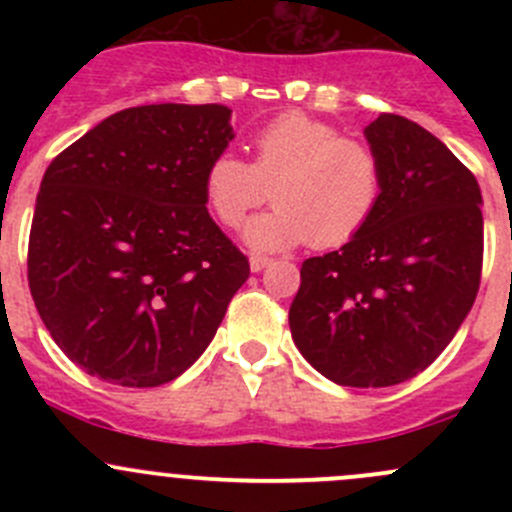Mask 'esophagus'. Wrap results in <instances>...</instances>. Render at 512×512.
I'll return each instance as SVG.
<instances>
[{
  "label": "esophagus",
  "instance_id": "1",
  "mask_svg": "<svg viewBox=\"0 0 512 512\" xmlns=\"http://www.w3.org/2000/svg\"><path fill=\"white\" fill-rule=\"evenodd\" d=\"M270 257H262V255H252L250 257V270L252 272H262L265 267H270Z\"/></svg>",
  "mask_w": 512,
  "mask_h": 512
}]
</instances>
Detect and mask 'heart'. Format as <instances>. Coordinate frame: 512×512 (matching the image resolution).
I'll list each match as a JSON object with an SVG mask.
<instances>
[{
	"mask_svg": "<svg viewBox=\"0 0 512 512\" xmlns=\"http://www.w3.org/2000/svg\"><path fill=\"white\" fill-rule=\"evenodd\" d=\"M381 183V160L369 143L287 111L250 138V163L232 153L210 160L203 188L225 227L240 225L272 195L275 208L242 232L247 245L270 252L302 242L319 250L349 242L374 218Z\"/></svg>",
	"mask_w": 512,
	"mask_h": 512,
	"instance_id": "b5f03b06",
	"label": "heart"
}]
</instances>
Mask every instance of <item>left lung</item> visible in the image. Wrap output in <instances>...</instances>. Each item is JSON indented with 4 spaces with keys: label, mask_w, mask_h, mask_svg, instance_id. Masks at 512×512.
<instances>
[{
    "label": "left lung",
    "mask_w": 512,
    "mask_h": 512,
    "mask_svg": "<svg viewBox=\"0 0 512 512\" xmlns=\"http://www.w3.org/2000/svg\"><path fill=\"white\" fill-rule=\"evenodd\" d=\"M381 200L339 250L309 257L289 307L304 359L334 384L414 379L456 337L483 267L478 180L433 133L396 113L366 126Z\"/></svg>",
    "instance_id": "left-lung-1"
}]
</instances>
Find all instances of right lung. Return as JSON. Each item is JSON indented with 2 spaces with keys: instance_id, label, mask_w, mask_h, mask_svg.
Wrapping results in <instances>:
<instances>
[{
  "instance_id": "1",
  "label": "right lung",
  "mask_w": 512,
  "mask_h": 512,
  "mask_svg": "<svg viewBox=\"0 0 512 512\" xmlns=\"http://www.w3.org/2000/svg\"><path fill=\"white\" fill-rule=\"evenodd\" d=\"M230 108L118 111L51 160L27 277L41 322L86 374L148 389L208 349L250 277L205 208V168L232 141Z\"/></svg>"
}]
</instances>
